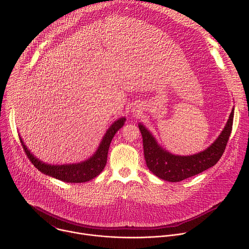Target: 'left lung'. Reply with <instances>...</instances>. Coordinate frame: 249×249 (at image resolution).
<instances>
[{
	"mask_svg": "<svg viewBox=\"0 0 249 249\" xmlns=\"http://www.w3.org/2000/svg\"><path fill=\"white\" fill-rule=\"evenodd\" d=\"M233 113L232 108L223 131L207 149L189 156L174 155L165 150L160 145L153 133L140 122L138 126L143 137L144 155L148 168L160 179L178 182L215 165L228 144L232 128Z\"/></svg>",
	"mask_w": 249,
	"mask_h": 249,
	"instance_id": "8db88e82",
	"label": "left lung"
}]
</instances>
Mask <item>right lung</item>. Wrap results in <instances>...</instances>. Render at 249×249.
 Here are the masks:
<instances>
[{"label":"right lung","instance_id":"obj_1","mask_svg":"<svg viewBox=\"0 0 249 249\" xmlns=\"http://www.w3.org/2000/svg\"><path fill=\"white\" fill-rule=\"evenodd\" d=\"M126 121V118L123 116L115 120L106 130L103 135L100 143L96 151L87 160L74 162V163H64V164H51L40 160L35 157L30 150L25 146L22 138L19 135V139L23 150L33 163V165L40 170L45 175L54 177L58 180H62L68 183H82L91 180L94 177L100 174L107 161V154L111 141L116 134V132L122 128Z\"/></svg>","mask_w":249,"mask_h":249}]
</instances>
